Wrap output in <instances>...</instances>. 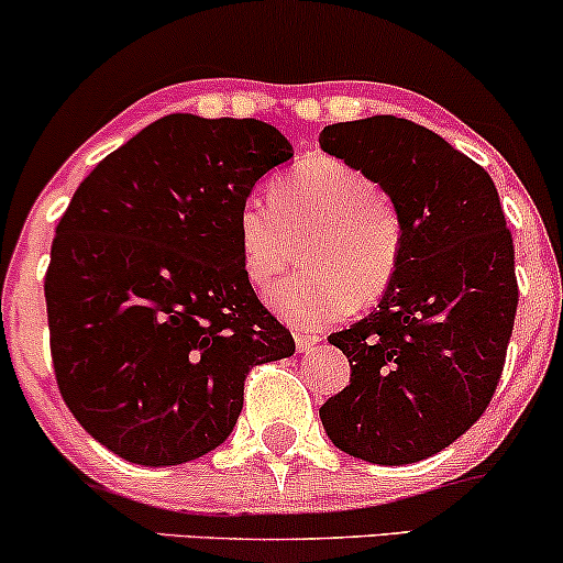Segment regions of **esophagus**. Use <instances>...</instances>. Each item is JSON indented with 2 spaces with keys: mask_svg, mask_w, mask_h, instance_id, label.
I'll list each match as a JSON object with an SVG mask.
<instances>
[{
  "mask_svg": "<svg viewBox=\"0 0 563 563\" xmlns=\"http://www.w3.org/2000/svg\"><path fill=\"white\" fill-rule=\"evenodd\" d=\"M294 339H296V349H299L301 354H309L314 349V344H318V341H320V335L307 333V331H296Z\"/></svg>",
  "mask_w": 563,
  "mask_h": 563,
  "instance_id": "1",
  "label": "esophagus"
}]
</instances>
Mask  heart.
<instances>
[{"label":"heart","instance_id":"heart-1","mask_svg":"<svg viewBox=\"0 0 563 563\" xmlns=\"http://www.w3.org/2000/svg\"><path fill=\"white\" fill-rule=\"evenodd\" d=\"M243 273L269 288L299 260L303 273L267 296L273 312L301 328L325 325L349 307L389 290L402 264L397 206L357 166L333 156L303 158L273 183V203L245 198L235 217Z\"/></svg>","mask_w":563,"mask_h":563}]
</instances>
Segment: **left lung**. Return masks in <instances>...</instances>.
<instances>
[{"instance_id": "8db88e82", "label": "left lung", "mask_w": 563, "mask_h": 563, "mask_svg": "<svg viewBox=\"0 0 563 563\" xmlns=\"http://www.w3.org/2000/svg\"><path fill=\"white\" fill-rule=\"evenodd\" d=\"M320 147L378 183L405 228L378 307L328 335L352 378L320 421L360 461L418 463L466 434L497 389L519 303L514 238L493 177L431 129L371 115L325 126Z\"/></svg>"}]
</instances>
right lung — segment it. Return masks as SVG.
<instances>
[{
  "mask_svg": "<svg viewBox=\"0 0 563 563\" xmlns=\"http://www.w3.org/2000/svg\"><path fill=\"white\" fill-rule=\"evenodd\" d=\"M290 156L264 121L172 113L102 158L57 222L44 277L57 389L124 461L179 466L219 448L251 367L294 354L235 230Z\"/></svg>",
  "mask_w": 563,
  "mask_h": 563,
  "instance_id": "right-lung-1",
  "label": "right lung"
}]
</instances>
